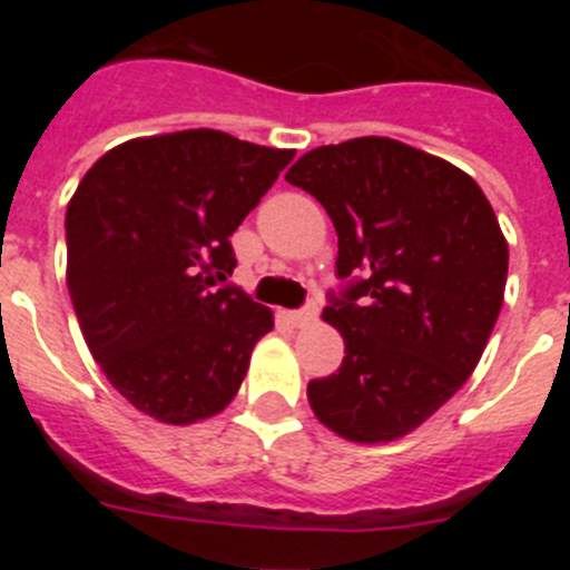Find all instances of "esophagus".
<instances>
[{"mask_svg": "<svg viewBox=\"0 0 570 570\" xmlns=\"http://www.w3.org/2000/svg\"><path fill=\"white\" fill-rule=\"evenodd\" d=\"M316 314H320V311H316V305H308V308H302V311H291L288 320L294 322L296 328H305V325L316 322Z\"/></svg>", "mask_w": 570, "mask_h": 570, "instance_id": "obj_1", "label": "esophagus"}]
</instances>
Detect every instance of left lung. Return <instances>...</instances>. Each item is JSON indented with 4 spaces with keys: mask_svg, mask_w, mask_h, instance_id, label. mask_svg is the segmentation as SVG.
<instances>
[{
    "mask_svg": "<svg viewBox=\"0 0 570 570\" xmlns=\"http://www.w3.org/2000/svg\"><path fill=\"white\" fill-rule=\"evenodd\" d=\"M340 236L322 311L345 340L340 371L308 382L316 420L376 445L411 434L465 385L502 308L508 242L465 170L387 136L299 156L285 174Z\"/></svg>",
    "mask_w": 570,
    "mask_h": 570,
    "instance_id": "obj_1",
    "label": "left lung"
}]
</instances>
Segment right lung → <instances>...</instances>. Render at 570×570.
<instances>
[{
	"label": "right lung",
	"mask_w": 570,
	"mask_h": 570,
	"mask_svg": "<svg viewBox=\"0 0 570 570\" xmlns=\"http://www.w3.org/2000/svg\"><path fill=\"white\" fill-rule=\"evenodd\" d=\"M294 150L196 128L99 156L70 196L68 291L90 354L142 414L194 425L248 374L271 308L234 285L230 236Z\"/></svg>",
	"instance_id": "obj_1"
}]
</instances>
